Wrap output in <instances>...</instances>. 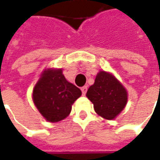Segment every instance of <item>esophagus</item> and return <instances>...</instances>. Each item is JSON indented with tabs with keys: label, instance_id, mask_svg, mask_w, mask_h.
Masks as SVG:
<instances>
[{
	"label": "esophagus",
	"instance_id": "obj_1",
	"mask_svg": "<svg viewBox=\"0 0 160 160\" xmlns=\"http://www.w3.org/2000/svg\"><path fill=\"white\" fill-rule=\"evenodd\" d=\"M81 91H82L83 95H85V93H86V92H87V86H83V87H82V88H81Z\"/></svg>",
	"mask_w": 160,
	"mask_h": 160
}]
</instances>
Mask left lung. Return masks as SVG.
Listing matches in <instances>:
<instances>
[{
    "mask_svg": "<svg viewBox=\"0 0 160 160\" xmlns=\"http://www.w3.org/2000/svg\"><path fill=\"white\" fill-rule=\"evenodd\" d=\"M94 110L105 119H114L125 108L127 92L113 75L105 71L97 74L95 82L86 93Z\"/></svg>",
    "mask_w": 160,
    "mask_h": 160,
    "instance_id": "left-lung-1",
    "label": "left lung"
}]
</instances>
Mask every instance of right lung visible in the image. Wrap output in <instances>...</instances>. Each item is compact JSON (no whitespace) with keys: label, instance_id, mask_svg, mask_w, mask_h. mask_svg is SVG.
I'll use <instances>...</instances> for the list:
<instances>
[{"label":"right lung","instance_id":"right-lung-1","mask_svg":"<svg viewBox=\"0 0 160 160\" xmlns=\"http://www.w3.org/2000/svg\"><path fill=\"white\" fill-rule=\"evenodd\" d=\"M81 95V90L67 81L62 69L49 68L34 86L33 101L42 117L55 123L69 115L72 104Z\"/></svg>","mask_w":160,"mask_h":160}]
</instances>
